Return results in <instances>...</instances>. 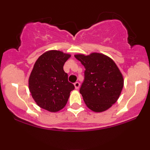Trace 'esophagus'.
I'll use <instances>...</instances> for the list:
<instances>
[{"label":"esophagus","mask_w":150,"mask_h":150,"mask_svg":"<svg viewBox=\"0 0 150 150\" xmlns=\"http://www.w3.org/2000/svg\"><path fill=\"white\" fill-rule=\"evenodd\" d=\"M74 85H75V89H78L79 87H80V82H75V83H74Z\"/></svg>","instance_id":"1"}]
</instances>
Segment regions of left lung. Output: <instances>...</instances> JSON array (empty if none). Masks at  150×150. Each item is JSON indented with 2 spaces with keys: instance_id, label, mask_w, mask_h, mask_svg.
Instances as JSON below:
<instances>
[{
  "instance_id": "left-lung-1",
  "label": "left lung",
  "mask_w": 150,
  "mask_h": 150,
  "mask_svg": "<svg viewBox=\"0 0 150 150\" xmlns=\"http://www.w3.org/2000/svg\"><path fill=\"white\" fill-rule=\"evenodd\" d=\"M85 67V79L80 92L87 107L102 112L116 102L123 87V78L116 63L98 53L75 55Z\"/></svg>"
}]
</instances>
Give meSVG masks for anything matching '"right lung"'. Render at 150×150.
Masks as SVG:
<instances>
[{"label": "right lung", "instance_id": "right-lung-1", "mask_svg": "<svg viewBox=\"0 0 150 150\" xmlns=\"http://www.w3.org/2000/svg\"><path fill=\"white\" fill-rule=\"evenodd\" d=\"M70 55L59 51H50L36 61L29 79V88L38 106L56 112L67 104L70 92L75 89L68 82L63 65Z\"/></svg>", "mask_w": 150, "mask_h": 150}]
</instances>
